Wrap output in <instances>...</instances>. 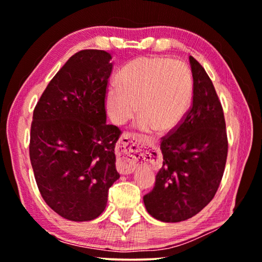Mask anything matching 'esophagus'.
Segmentation results:
<instances>
[{"mask_svg":"<svg viewBox=\"0 0 262 262\" xmlns=\"http://www.w3.org/2000/svg\"><path fill=\"white\" fill-rule=\"evenodd\" d=\"M151 147L148 140L139 139L133 135H123L118 148L116 167L121 174H130L136 166L147 160V148Z\"/></svg>","mask_w":262,"mask_h":262,"instance_id":"obj_1","label":"esophagus"}]
</instances>
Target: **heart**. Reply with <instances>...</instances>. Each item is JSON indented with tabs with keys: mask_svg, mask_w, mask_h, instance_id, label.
Returning <instances> with one entry per match:
<instances>
[{
	"mask_svg": "<svg viewBox=\"0 0 262 262\" xmlns=\"http://www.w3.org/2000/svg\"><path fill=\"white\" fill-rule=\"evenodd\" d=\"M193 74L185 62L169 57H139L121 69L119 81L107 85L104 104L116 126L138 114L136 127L168 133L186 118L193 99Z\"/></svg>",
	"mask_w": 262,
	"mask_h": 262,
	"instance_id": "obj_1",
	"label": "heart"
}]
</instances>
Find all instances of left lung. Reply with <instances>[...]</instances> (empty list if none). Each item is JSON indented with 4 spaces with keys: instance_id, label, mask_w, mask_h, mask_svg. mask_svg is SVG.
<instances>
[{
    "instance_id": "obj_1",
    "label": "left lung",
    "mask_w": 262,
    "mask_h": 262,
    "mask_svg": "<svg viewBox=\"0 0 262 262\" xmlns=\"http://www.w3.org/2000/svg\"><path fill=\"white\" fill-rule=\"evenodd\" d=\"M193 102L186 118L161 139L163 162L151 192L143 196L147 212L156 220L180 222L212 201L227 160L228 141L224 111L212 80L189 56Z\"/></svg>"
}]
</instances>
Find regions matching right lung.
Instances as JSON below:
<instances>
[{
  "instance_id": "add662e5",
  "label": "right lung",
  "mask_w": 262,
  "mask_h": 262,
  "mask_svg": "<svg viewBox=\"0 0 262 262\" xmlns=\"http://www.w3.org/2000/svg\"><path fill=\"white\" fill-rule=\"evenodd\" d=\"M111 54H74L49 82L34 109L29 155L46 204L70 221H91L107 206L120 178L115 144L121 130L107 124L104 95Z\"/></svg>"
}]
</instances>
